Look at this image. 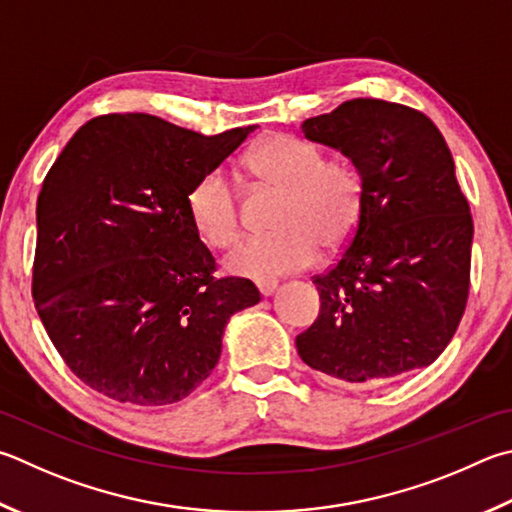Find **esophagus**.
I'll return each mask as SVG.
<instances>
[{"label":"esophagus","instance_id":"34e87169","mask_svg":"<svg viewBox=\"0 0 512 512\" xmlns=\"http://www.w3.org/2000/svg\"><path fill=\"white\" fill-rule=\"evenodd\" d=\"M255 284H257V288H259V293H262L264 297L271 295V293L275 291V286H277V282H275V280H268V277H266V280H257Z\"/></svg>","mask_w":512,"mask_h":512}]
</instances>
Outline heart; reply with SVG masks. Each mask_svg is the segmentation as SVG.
Instances as JSON below:
<instances>
[{
  "mask_svg": "<svg viewBox=\"0 0 512 512\" xmlns=\"http://www.w3.org/2000/svg\"><path fill=\"white\" fill-rule=\"evenodd\" d=\"M259 185L282 192L266 237H246L230 250L226 268L246 277H275L302 271L318 250L338 253L356 237L365 210V181L356 165L324 156L313 141L273 134L246 159ZM197 235L212 248H226L241 230V201L224 170L201 174L185 199Z\"/></svg>",
  "mask_w": 512,
  "mask_h": 512,
  "instance_id": "1",
  "label": "heart"
}]
</instances>
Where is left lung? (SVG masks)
<instances>
[{"mask_svg": "<svg viewBox=\"0 0 512 512\" xmlns=\"http://www.w3.org/2000/svg\"><path fill=\"white\" fill-rule=\"evenodd\" d=\"M302 132L358 167L365 210L338 262L313 277L320 313L295 338L297 353L345 383L432 365L466 311L472 250L470 206L441 132L421 111L376 98L342 102Z\"/></svg>", "mask_w": 512, "mask_h": 512, "instance_id": "left-lung-1", "label": "left lung"}]
</instances>
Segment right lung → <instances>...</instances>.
Listing matches in <instances>:
<instances>
[{
  "instance_id": "right-lung-1",
  "label": "right lung",
  "mask_w": 512,
  "mask_h": 512,
  "mask_svg": "<svg viewBox=\"0 0 512 512\" xmlns=\"http://www.w3.org/2000/svg\"><path fill=\"white\" fill-rule=\"evenodd\" d=\"M253 129L203 136L150 114L96 116L44 176L33 302L94 392L141 407L183 401L219 362L230 315L262 300L246 277H217L185 206Z\"/></svg>"
}]
</instances>
